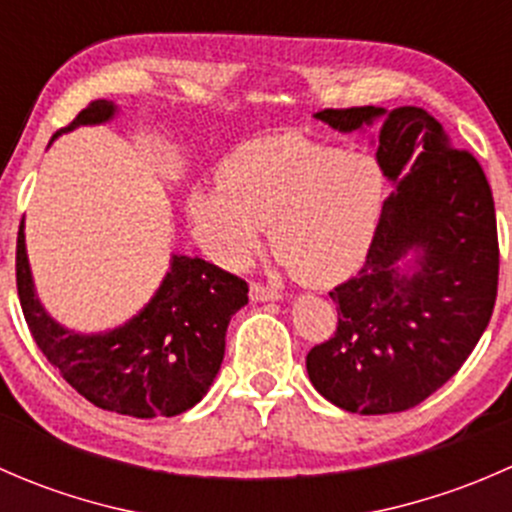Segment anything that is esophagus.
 <instances>
[{
    "label": "esophagus",
    "instance_id": "obj_1",
    "mask_svg": "<svg viewBox=\"0 0 512 512\" xmlns=\"http://www.w3.org/2000/svg\"><path fill=\"white\" fill-rule=\"evenodd\" d=\"M250 297L257 299V302H270V299H282V292L270 285H262V282H252Z\"/></svg>",
    "mask_w": 512,
    "mask_h": 512
}]
</instances>
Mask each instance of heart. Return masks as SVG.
Returning <instances> with one entry per match:
<instances>
[{
    "label": "heart",
    "instance_id": "1",
    "mask_svg": "<svg viewBox=\"0 0 512 512\" xmlns=\"http://www.w3.org/2000/svg\"><path fill=\"white\" fill-rule=\"evenodd\" d=\"M218 183L220 190L190 195L200 242L240 267L267 225L272 252L312 285L342 280L359 265L384 203V170L374 158L289 133L237 146Z\"/></svg>",
    "mask_w": 512,
    "mask_h": 512
}]
</instances>
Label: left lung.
Masks as SVG:
<instances>
[{
	"label": "left lung",
	"instance_id": "8db88e82",
	"mask_svg": "<svg viewBox=\"0 0 512 512\" xmlns=\"http://www.w3.org/2000/svg\"><path fill=\"white\" fill-rule=\"evenodd\" d=\"M384 108H324L314 116L356 131ZM381 170L396 183L384 200L366 262L329 292L337 332L307 354L314 389L352 414H399L441 389L463 366L490 322L498 294V227L483 168L453 148L423 108L386 116ZM421 268L395 267L410 249Z\"/></svg>",
	"mask_w": 512,
	"mask_h": 512
}]
</instances>
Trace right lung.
I'll use <instances>...</instances> for the list:
<instances>
[{
  "mask_svg": "<svg viewBox=\"0 0 512 512\" xmlns=\"http://www.w3.org/2000/svg\"><path fill=\"white\" fill-rule=\"evenodd\" d=\"M113 111L111 101L98 98L61 131L103 123ZM17 292L36 347L66 384L98 409L136 418L178 416L203 399L223 364L230 317L247 304L242 277L200 257L173 255L156 297L126 327L94 337L69 332L36 299L22 225Z\"/></svg>",
  "mask_w": 512,
  "mask_h": 512,
  "instance_id": "obj_1",
  "label": "right lung"
}]
</instances>
